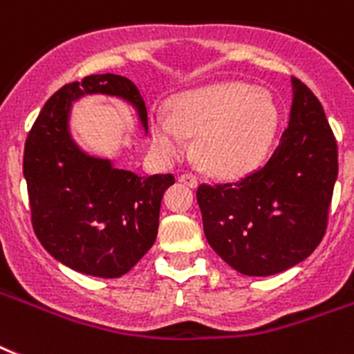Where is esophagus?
<instances>
[{"instance_id":"1","label":"esophagus","mask_w":354,"mask_h":354,"mask_svg":"<svg viewBox=\"0 0 354 354\" xmlns=\"http://www.w3.org/2000/svg\"><path fill=\"white\" fill-rule=\"evenodd\" d=\"M180 183H185L186 186H190V188H195L197 186V177L194 174H180L179 175Z\"/></svg>"}]
</instances>
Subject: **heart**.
<instances>
[{"mask_svg": "<svg viewBox=\"0 0 354 354\" xmlns=\"http://www.w3.org/2000/svg\"><path fill=\"white\" fill-rule=\"evenodd\" d=\"M276 128L278 107L267 91L226 82L171 98L168 117L151 118L149 140L155 153L177 159L188 148L185 135H195V155L203 168L237 177L265 159Z\"/></svg>", "mask_w": 354, "mask_h": 354, "instance_id": "1", "label": "heart"}]
</instances>
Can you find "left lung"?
I'll use <instances>...</instances> for the list:
<instances>
[{
    "mask_svg": "<svg viewBox=\"0 0 354 354\" xmlns=\"http://www.w3.org/2000/svg\"><path fill=\"white\" fill-rule=\"evenodd\" d=\"M289 128L270 159L234 183L199 185L206 241L245 276H270L304 261L327 230L338 146L324 107L292 76Z\"/></svg>",
    "mask_w": 354,
    "mask_h": 354,
    "instance_id": "left-lung-1",
    "label": "left lung"
}]
</instances>
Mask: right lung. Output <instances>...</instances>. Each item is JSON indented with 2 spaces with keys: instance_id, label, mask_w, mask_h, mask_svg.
<instances>
[{
  "instance_id": "add662e5",
  "label": "right lung",
  "mask_w": 354,
  "mask_h": 354,
  "mask_svg": "<svg viewBox=\"0 0 354 354\" xmlns=\"http://www.w3.org/2000/svg\"><path fill=\"white\" fill-rule=\"evenodd\" d=\"M87 93L126 98L148 128L142 95L126 76L89 75L60 87L25 140L30 221L39 243L60 263L87 276L118 278L155 243L160 199L175 177H140L84 153L71 138L67 118L71 102Z\"/></svg>"
}]
</instances>
